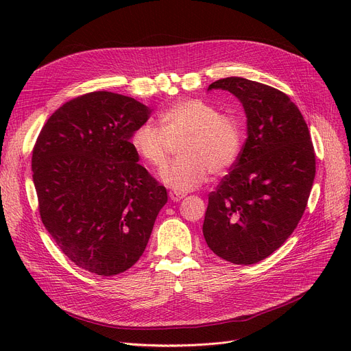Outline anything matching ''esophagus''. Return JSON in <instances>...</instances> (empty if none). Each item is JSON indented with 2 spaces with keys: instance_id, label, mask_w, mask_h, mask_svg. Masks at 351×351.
I'll list each match as a JSON object with an SVG mask.
<instances>
[{
  "instance_id": "34e87169",
  "label": "esophagus",
  "mask_w": 351,
  "mask_h": 351,
  "mask_svg": "<svg viewBox=\"0 0 351 351\" xmlns=\"http://www.w3.org/2000/svg\"><path fill=\"white\" fill-rule=\"evenodd\" d=\"M169 197H171V200H173V202H179V200H182L183 197H185V193H180V192H169Z\"/></svg>"
}]
</instances>
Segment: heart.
Masks as SVG:
<instances>
[{"label":"heart","mask_w":351,"mask_h":351,"mask_svg":"<svg viewBox=\"0 0 351 351\" xmlns=\"http://www.w3.org/2000/svg\"><path fill=\"white\" fill-rule=\"evenodd\" d=\"M160 128L151 122L139 125L131 145L151 168L168 162L173 143H179V158L163 169L160 179L176 191H191L204 183L209 172L220 175L234 163L241 151V128L228 115L202 99H183L159 115Z\"/></svg>","instance_id":"b5f03b06"}]
</instances>
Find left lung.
<instances>
[{
	"label": "left lung",
	"instance_id": "left-lung-1",
	"mask_svg": "<svg viewBox=\"0 0 351 351\" xmlns=\"http://www.w3.org/2000/svg\"><path fill=\"white\" fill-rule=\"evenodd\" d=\"M241 101L247 138L233 169L209 193L204 236L209 249L234 265H253L278 250L302 219L316 156L307 123L290 98L261 82L219 80Z\"/></svg>",
	"mask_w": 351,
	"mask_h": 351
}]
</instances>
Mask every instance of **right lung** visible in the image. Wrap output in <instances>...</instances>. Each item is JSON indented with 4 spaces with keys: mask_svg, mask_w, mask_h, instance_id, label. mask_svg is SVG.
Returning <instances> with one entry per match:
<instances>
[{
    "mask_svg": "<svg viewBox=\"0 0 351 351\" xmlns=\"http://www.w3.org/2000/svg\"><path fill=\"white\" fill-rule=\"evenodd\" d=\"M151 114L131 97L89 92L55 110L35 142L43 223L69 261L94 274L132 267L168 202L131 145Z\"/></svg>",
    "mask_w": 351,
    "mask_h": 351,
    "instance_id": "add662e5",
    "label": "right lung"
}]
</instances>
